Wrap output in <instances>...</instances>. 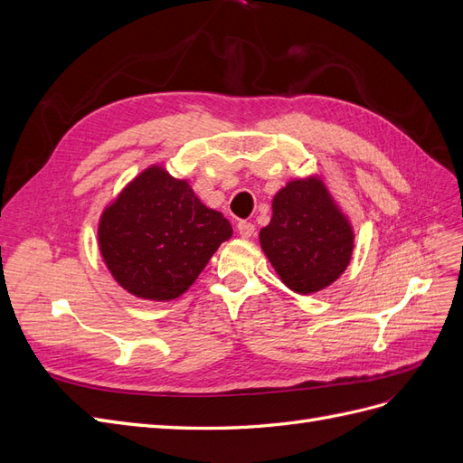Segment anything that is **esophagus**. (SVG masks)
<instances>
[{
  "label": "esophagus",
  "instance_id": "34e87169",
  "mask_svg": "<svg viewBox=\"0 0 463 463\" xmlns=\"http://www.w3.org/2000/svg\"><path fill=\"white\" fill-rule=\"evenodd\" d=\"M237 232H240L243 240H249V237L255 235V223L253 222H240L237 223Z\"/></svg>",
  "mask_w": 463,
  "mask_h": 463
}]
</instances>
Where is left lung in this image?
<instances>
[{
	"mask_svg": "<svg viewBox=\"0 0 463 463\" xmlns=\"http://www.w3.org/2000/svg\"><path fill=\"white\" fill-rule=\"evenodd\" d=\"M279 279L296 293L328 288L354 255V228L317 175L293 179L274 194L272 218L259 233Z\"/></svg>",
	"mask_w": 463,
	"mask_h": 463,
	"instance_id": "1",
	"label": "left lung"
}]
</instances>
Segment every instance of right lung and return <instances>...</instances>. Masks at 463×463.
Wrapping results in <instances>:
<instances>
[{
    "instance_id": "obj_1",
    "label": "right lung",
    "mask_w": 463,
    "mask_h": 463,
    "mask_svg": "<svg viewBox=\"0 0 463 463\" xmlns=\"http://www.w3.org/2000/svg\"><path fill=\"white\" fill-rule=\"evenodd\" d=\"M232 233L230 222L204 206L187 179L150 165L104 208L98 245L125 291L170 301L191 288Z\"/></svg>"
}]
</instances>
